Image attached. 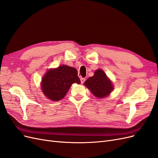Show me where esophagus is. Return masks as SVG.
<instances>
[{
	"label": "esophagus",
	"instance_id": "obj_1",
	"mask_svg": "<svg viewBox=\"0 0 158 158\" xmlns=\"http://www.w3.org/2000/svg\"><path fill=\"white\" fill-rule=\"evenodd\" d=\"M85 78H82L80 79V81H81V83L82 84H84V82H85Z\"/></svg>",
	"mask_w": 158,
	"mask_h": 158
}]
</instances>
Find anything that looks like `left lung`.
<instances>
[{"instance_id":"left-lung-1","label":"left lung","mask_w":158,"mask_h":158,"mask_svg":"<svg viewBox=\"0 0 158 158\" xmlns=\"http://www.w3.org/2000/svg\"><path fill=\"white\" fill-rule=\"evenodd\" d=\"M92 94L97 98H106L113 89V86L102 70H97L94 75L84 83Z\"/></svg>"}]
</instances>
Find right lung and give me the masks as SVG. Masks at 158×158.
Wrapping results in <instances>:
<instances>
[{"instance_id": "right-lung-1", "label": "right lung", "mask_w": 158, "mask_h": 158, "mask_svg": "<svg viewBox=\"0 0 158 158\" xmlns=\"http://www.w3.org/2000/svg\"><path fill=\"white\" fill-rule=\"evenodd\" d=\"M74 83L80 84L77 70L67 65H62L47 72L42 79L41 87L47 98L59 101L65 96Z\"/></svg>"}]
</instances>
